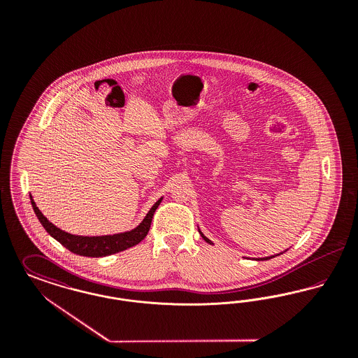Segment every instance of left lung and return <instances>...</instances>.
Listing matches in <instances>:
<instances>
[{
    "label": "left lung",
    "instance_id": "left-lung-1",
    "mask_svg": "<svg viewBox=\"0 0 358 358\" xmlns=\"http://www.w3.org/2000/svg\"><path fill=\"white\" fill-rule=\"evenodd\" d=\"M199 232H200V235L203 236V238H204L206 243H209V244H213V243H212L209 238H206V236H204V234L200 231V228H199ZM286 251H287V250H286ZM286 251H285V252H286ZM280 254H283V252H280ZM280 254H278V255H280ZM278 255L267 256V257H257V259H255V260H268V259H273V257H275V256Z\"/></svg>",
    "mask_w": 358,
    "mask_h": 358
}]
</instances>
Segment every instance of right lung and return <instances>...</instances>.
Masks as SVG:
<instances>
[{
	"label": "right lung",
	"mask_w": 358,
	"mask_h": 358,
	"mask_svg": "<svg viewBox=\"0 0 358 358\" xmlns=\"http://www.w3.org/2000/svg\"><path fill=\"white\" fill-rule=\"evenodd\" d=\"M31 197V203L34 206V213L41 222V225L45 228V231L51 235L52 238L57 240L62 245H64L71 252L76 255L88 256V257H102V256L113 255L120 251H124L130 247H134L138 243H141L143 238H146L150 224L153 220L154 212L161 204L162 197L150 208L148 215L142 222L136 227L131 231L122 232V234H115V235H106V236H78L72 235L66 231H62L56 225H53L37 208V205L34 201V197Z\"/></svg>",
	"instance_id": "obj_1"
}]
</instances>
